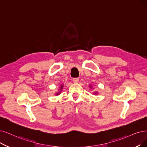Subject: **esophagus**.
Here are the masks:
<instances>
[{
  "mask_svg": "<svg viewBox=\"0 0 147 147\" xmlns=\"http://www.w3.org/2000/svg\"><path fill=\"white\" fill-rule=\"evenodd\" d=\"M73 81L75 83H78V81H79V78H75L73 79Z\"/></svg>",
  "mask_w": 147,
  "mask_h": 147,
  "instance_id": "34e87169",
  "label": "esophagus"
}]
</instances>
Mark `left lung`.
Segmentation results:
<instances>
[{
  "label": "left lung",
  "instance_id": "obj_1",
  "mask_svg": "<svg viewBox=\"0 0 147 147\" xmlns=\"http://www.w3.org/2000/svg\"><path fill=\"white\" fill-rule=\"evenodd\" d=\"M94 93H95V94H96V92H95Z\"/></svg>",
  "mask_w": 147,
  "mask_h": 147
}]
</instances>
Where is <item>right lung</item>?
<instances>
[{
	"label": "right lung",
	"instance_id": "right-lung-1",
	"mask_svg": "<svg viewBox=\"0 0 147 147\" xmlns=\"http://www.w3.org/2000/svg\"><path fill=\"white\" fill-rule=\"evenodd\" d=\"M63 85L61 86V87H60V90H61V89H63ZM59 93H56V95H59Z\"/></svg>",
	"mask_w": 147,
	"mask_h": 147
}]
</instances>
